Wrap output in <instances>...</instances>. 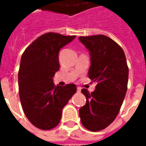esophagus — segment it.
Wrapping results in <instances>:
<instances>
[{
    "label": "esophagus",
    "mask_w": 146,
    "mask_h": 146,
    "mask_svg": "<svg viewBox=\"0 0 146 146\" xmlns=\"http://www.w3.org/2000/svg\"><path fill=\"white\" fill-rule=\"evenodd\" d=\"M76 91H77V92H80V91H81V89L80 88H76Z\"/></svg>",
    "instance_id": "1"
}]
</instances>
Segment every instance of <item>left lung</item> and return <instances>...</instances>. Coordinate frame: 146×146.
I'll return each instance as SVG.
<instances>
[{
    "mask_svg": "<svg viewBox=\"0 0 146 146\" xmlns=\"http://www.w3.org/2000/svg\"><path fill=\"white\" fill-rule=\"evenodd\" d=\"M79 40L90 52L89 78L97 83L92 93L81 90L87 101L79 115L84 127L98 131L107 127L119 113L127 90L128 66L121 47L110 37L95 35Z\"/></svg>",
    "mask_w": 146,
    "mask_h": 146,
    "instance_id": "obj_1",
    "label": "left lung"
}]
</instances>
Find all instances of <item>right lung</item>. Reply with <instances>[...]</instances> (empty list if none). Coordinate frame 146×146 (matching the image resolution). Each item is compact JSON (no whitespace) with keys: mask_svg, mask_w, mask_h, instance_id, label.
<instances>
[{"mask_svg":"<svg viewBox=\"0 0 146 146\" xmlns=\"http://www.w3.org/2000/svg\"><path fill=\"white\" fill-rule=\"evenodd\" d=\"M75 37L44 33L32 42L22 55L19 98L27 119L37 128L55 127L60 122L62 109L76 93L75 84L55 86L52 79L59 70V50Z\"/></svg>","mask_w":146,"mask_h":146,"instance_id":"obj_1","label":"right lung"}]
</instances>
